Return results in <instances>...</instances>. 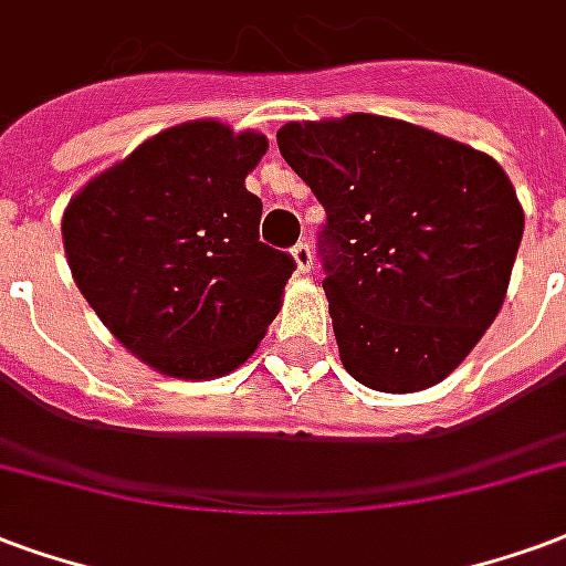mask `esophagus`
I'll list each match as a JSON object with an SVG mask.
<instances>
[{
  "mask_svg": "<svg viewBox=\"0 0 566 566\" xmlns=\"http://www.w3.org/2000/svg\"><path fill=\"white\" fill-rule=\"evenodd\" d=\"M292 259H295V265H298L301 274H311V268H313L311 243H307V241L295 243V247H292Z\"/></svg>",
  "mask_w": 566,
  "mask_h": 566,
  "instance_id": "obj_1",
  "label": "esophagus"
}]
</instances>
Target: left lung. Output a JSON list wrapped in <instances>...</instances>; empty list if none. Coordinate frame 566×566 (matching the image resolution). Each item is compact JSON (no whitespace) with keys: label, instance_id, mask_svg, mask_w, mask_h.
Here are the masks:
<instances>
[{"label":"left lung","instance_id":"obj_1","mask_svg":"<svg viewBox=\"0 0 566 566\" xmlns=\"http://www.w3.org/2000/svg\"><path fill=\"white\" fill-rule=\"evenodd\" d=\"M277 144L325 208L323 289L349 377L391 395L447 379L506 298L525 232L506 171L377 114L286 123Z\"/></svg>","mask_w":566,"mask_h":566}]
</instances>
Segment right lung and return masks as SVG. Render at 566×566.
Masks as SVG:
<instances>
[{"label": "right lung", "instance_id": "add662e5", "mask_svg": "<svg viewBox=\"0 0 566 566\" xmlns=\"http://www.w3.org/2000/svg\"><path fill=\"white\" fill-rule=\"evenodd\" d=\"M259 132L192 119L93 177L63 213L72 277L132 356L165 377L229 374L274 323L295 259L259 241L243 187Z\"/></svg>", "mask_w": 566, "mask_h": 566}]
</instances>
